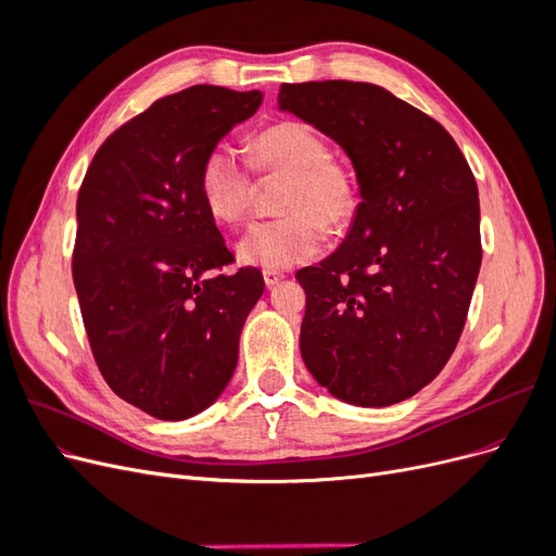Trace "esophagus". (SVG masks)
<instances>
[{"mask_svg":"<svg viewBox=\"0 0 556 556\" xmlns=\"http://www.w3.org/2000/svg\"><path fill=\"white\" fill-rule=\"evenodd\" d=\"M262 276H264L266 288H274V285H278V282L285 278L280 271H271V268H264Z\"/></svg>","mask_w":556,"mask_h":556,"instance_id":"esophagus-1","label":"esophagus"}]
</instances>
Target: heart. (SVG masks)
Returning a JSON list of instances; mask_svg holds the SVG:
<instances>
[{"label":"heart","mask_w":556,"mask_h":556,"mask_svg":"<svg viewBox=\"0 0 556 556\" xmlns=\"http://www.w3.org/2000/svg\"><path fill=\"white\" fill-rule=\"evenodd\" d=\"M252 162L262 172L288 176L278 220L252 225L237 243L248 266L290 268L311 260L325 243V229H345L359 206V192L345 164L331 160L329 143L299 121L266 127L252 141ZM199 194L217 223L237 225L248 215L252 180L239 153L227 143L213 146L199 166Z\"/></svg>","instance_id":"obj_1"}]
</instances>
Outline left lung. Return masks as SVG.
<instances>
[{"label":"left lung","instance_id":"obj_1","mask_svg":"<svg viewBox=\"0 0 556 556\" xmlns=\"http://www.w3.org/2000/svg\"><path fill=\"white\" fill-rule=\"evenodd\" d=\"M278 106L345 150L362 197L339 250L296 271L301 357L352 406L406 401L466 325L482 262L473 172L441 123L374 83H285Z\"/></svg>","mask_w":556,"mask_h":556}]
</instances>
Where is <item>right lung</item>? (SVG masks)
Returning <instances> with one entry per match:
<instances>
[{
  "instance_id": "right-lung-1",
  "label": "right lung",
  "mask_w": 556,
  "mask_h": 556,
  "mask_svg": "<svg viewBox=\"0 0 556 556\" xmlns=\"http://www.w3.org/2000/svg\"><path fill=\"white\" fill-rule=\"evenodd\" d=\"M262 92L194 86L162 97L97 150L76 201L72 274L111 390L157 419H188L225 392L245 317L264 292L233 262L199 194V166Z\"/></svg>"
}]
</instances>
